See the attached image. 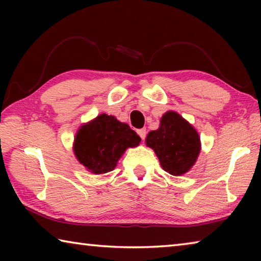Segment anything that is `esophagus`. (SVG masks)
I'll use <instances>...</instances> for the list:
<instances>
[{
  "label": "esophagus",
  "mask_w": 261,
  "mask_h": 261,
  "mask_svg": "<svg viewBox=\"0 0 261 261\" xmlns=\"http://www.w3.org/2000/svg\"><path fill=\"white\" fill-rule=\"evenodd\" d=\"M146 134H147V131H146V129H145V127H144V129H139L138 130V135H139V137L143 140L145 139V137H146Z\"/></svg>",
  "instance_id": "esophagus-1"
}]
</instances>
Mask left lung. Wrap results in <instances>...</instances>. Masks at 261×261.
Returning a JSON list of instances; mask_svg holds the SVG:
<instances>
[{"label":"left lung","instance_id":"left-lung-1","mask_svg":"<svg viewBox=\"0 0 261 261\" xmlns=\"http://www.w3.org/2000/svg\"><path fill=\"white\" fill-rule=\"evenodd\" d=\"M146 146L151 147L167 173L187 174L199 156L200 137L192 124L178 113L168 110L162 115L156 130L148 132Z\"/></svg>","mask_w":261,"mask_h":261}]
</instances>
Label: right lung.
Here are the masks:
<instances>
[{
  "mask_svg": "<svg viewBox=\"0 0 261 261\" xmlns=\"http://www.w3.org/2000/svg\"><path fill=\"white\" fill-rule=\"evenodd\" d=\"M140 140L126 123L113 115L100 114L79 127L72 149L87 171L101 175L114 170L126 149L137 147Z\"/></svg>",
  "mask_w": 261,
  "mask_h": 261,
  "instance_id": "obj_1",
  "label": "right lung"
}]
</instances>
